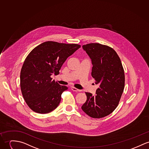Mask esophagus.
Masks as SVG:
<instances>
[{
	"instance_id": "esophagus-1",
	"label": "esophagus",
	"mask_w": 149,
	"mask_h": 149,
	"mask_svg": "<svg viewBox=\"0 0 149 149\" xmlns=\"http://www.w3.org/2000/svg\"><path fill=\"white\" fill-rule=\"evenodd\" d=\"M71 90L72 91H73L75 92H80V90H78V89H77V88H75V87H71Z\"/></svg>"
}]
</instances>
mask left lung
Listing matches in <instances>:
<instances>
[{"mask_svg":"<svg viewBox=\"0 0 149 149\" xmlns=\"http://www.w3.org/2000/svg\"><path fill=\"white\" fill-rule=\"evenodd\" d=\"M82 47L91 59L92 77L99 87L94 96L85 92L87 100L81 108L92 118H102L111 114L118 104L125 86L124 71L112 48L98 43Z\"/></svg>","mask_w":149,"mask_h":149,"instance_id":"1","label":"left lung"}]
</instances>
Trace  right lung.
Masks as SVG:
<instances>
[{"mask_svg": "<svg viewBox=\"0 0 149 149\" xmlns=\"http://www.w3.org/2000/svg\"><path fill=\"white\" fill-rule=\"evenodd\" d=\"M80 45L46 41L36 47L26 58L20 72V88L24 99L35 112L45 114L59 105L65 86L52 80L62 65Z\"/></svg>", "mask_w": 149, "mask_h": 149, "instance_id": "obj_1", "label": "right lung"}]
</instances>
